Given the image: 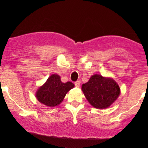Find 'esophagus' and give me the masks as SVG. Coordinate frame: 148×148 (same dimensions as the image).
<instances>
[{"instance_id":"1","label":"esophagus","mask_w":148,"mask_h":148,"mask_svg":"<svg viewBox=\"0 0 148 148\" xmlns=\"http://www.w3.org/2000/svg\"><path fill=\"white\" fill-rule=\"evenodd\" d=\"M80 84H81V82L79 81H77L75 82V86L76 88H79L80 87Z\"/></svg>"}]
</instances>
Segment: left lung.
Masks as SVG:
<instances>
[{"label":"left lung","mask_w":148,"mask_h":148,"mask_svg":"<svg viewBox=\"0 0 148 148\" xmlns=\"http://www.w3.org/2000/svg\"><path fill=\"white\" fill-rule=\"evenodd\" d=\"M83 92L90 104L99 109L108 108L118 98L120 88L113 79L94 74L82 85Z\"/></svg>","instance_id":"8db88e82"}]
</instances>
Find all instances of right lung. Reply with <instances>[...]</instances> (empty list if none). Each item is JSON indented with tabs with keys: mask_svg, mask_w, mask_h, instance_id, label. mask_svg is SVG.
<instances>
[{
	"mask_svg": "<svg viewBox=\"0 0 148 148\" xmlns=\"http://www.w3.org/2000/svg\"><path fill=\"white\" fill-rule=\"evenodd\" d=\"M74 87V84L72 82L62 83L60 76L52 74L37 89L35 97L42 104L49 107H55L63 101L66 94Z\"/></svg>",
	"mask_w": 148,
	"mask_h": 148,
	"instance_id": "1",
	"label": "right lung"
}]
</instances>
